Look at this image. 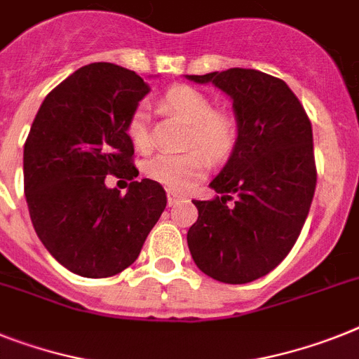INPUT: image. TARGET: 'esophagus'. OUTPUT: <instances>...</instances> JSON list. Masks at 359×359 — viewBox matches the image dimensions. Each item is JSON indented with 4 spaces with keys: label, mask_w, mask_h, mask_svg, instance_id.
<instances>
[{
    "label": "esophagus",
    "mask_w": 359,
    "mask_h": 359,
    "mask_svg": "<svg viewBox=\"0 0 359 359\" xmlns=\"http://www.w3.org/2000/svg\"><path fill=\"white\" fill-rule=\"evenodd\" d=\"M165 197H168V204H170V206H173V204H177L180 201V198H182V195H179V194H175V191H168V194H165Z\"/></svg>",
    "instance_id": "obj_1"
}]
</instances>
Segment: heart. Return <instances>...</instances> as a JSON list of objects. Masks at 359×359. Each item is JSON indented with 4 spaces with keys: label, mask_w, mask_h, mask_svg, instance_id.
Instances as JSON below:
<instances>
[{
    "label": "heart",
    "mask_w": 359,
    "mask_h": 359,
    "mask_svg": "<svg viewBox=\"0 0 359 359\" xmlns=\"http://www.w3.org/2000/svg\"><path fill=\"white\" fill-rule=\"evenodd\" d=\"M162 105L165 111L177 114L179 118L189 123L186 147L198 146L213 161H222L236 147L239 135L237 118L228 111H213L212 100L198 89L189 86L171 87L162 98ZM126 133L131 144L140 151H147L151 147L146 105H138L131 113ZM203 151L189 149L177 155L162 153L153 156L146 164V175L171 191H188L208 171L210 161Z\"/></svg>",
    "instance_id": "1"
}]
</instances>
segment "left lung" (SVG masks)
Segmentation results:
<instances>
[{"label":"left lung","mask_w":359,"mask_h":359,"mask_svg":"<svg viewBox=\"0 0 359 359\" xmlns=\"http://www.w3.org/2000/svg\"><path fill=\"white\" fill-rule=\"evenodd\" d=\"M230 96L239 126L236 147L210 182L212 201H194L188 230L195 264L228 285L272 272L292 246L314 198L312 123L287 83L255 69L186 74Z\"/></svg>","instance_id":"8db88e82"}]
</instances>
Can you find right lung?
I'll list each match as a JSON object with an SVG mask.
<instances>
[{"label": "right lung", "mask_w": 359, "mask_h": 359, "mask_svg": "<svg viewBox=\"0 0 359 359\" xmlns=\"http://www.w3.org/2000/svg\"><path fill=\"white\" fill-rule=\"evenodd\" d=\"M149 86L114 63H89L45 96L23 147L25 198L36 233L62 266L111 277L137 261L165 208L158 182L120 196L105 174L135 179L126 126Z\"/></svg>", "instance_id": "1"}]
</instances>
